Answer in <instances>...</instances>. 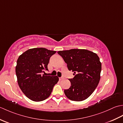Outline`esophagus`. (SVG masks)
Segmentation results:
<instances>
[{"label": "esophagus", "instance_id": "34e87169", "mask_svg": "<svg viewBox=\"0 0 123 123\" xmlns=\"http://www.w3.org/2000/svg\"><path fill=\"white\" fill-rule=\"evenodd\" d=\"M63 79H64V78H63V77H60V78H59V79H60V80H61Z\"/></svg>", "mask_w": 123, "mask_h": 123}]
</instances>
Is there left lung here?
I'll use <instances>...</instances> for the list:
<instances>
[{
  "label": "left lung",
  "mask_w": 123,
  "mask_h": 123,
  "mask_svg": "<svg viewBox=\"0 0 123 123\" xmlns=\"http://www.w3.org/2000/svg\"><path fill=\"white\" fill-rule=\"evenodd\" d=\"M67 64L74 77L69 79L71 86L65 89L70 100L81 101L92 93L100 79L101 63L96 53L85 49H71L57 52Z\"/></svg>",
  "instance_id": "8db88e82"
}]
</instances>
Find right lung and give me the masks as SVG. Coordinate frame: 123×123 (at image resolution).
<instances>
[{"mask_svg": "<svg viewBox=\"0 0 123 123\" xmlns=\"http://www.w3.org/2000/svg\"><path fill=\"white\" fill-rule=\"evenodd\" d=\"M45 48L28 49L18 57L16 67L18 84L25 95L31 100L41 101L50 96L59 81L56 76L43 74L48 70L49 58L56 53Z\"/></svg>", "mask_w": 123, "mask_h": 123, "instance_id": "1", "label": "right lung"}]
</instances>
